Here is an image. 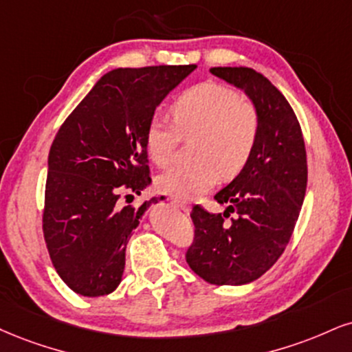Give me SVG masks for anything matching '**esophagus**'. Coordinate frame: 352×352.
<instances>
[{
  "label": "esophagus",
  "mask_w": 352,
  "mask_h": 352,
  "mask_svg": "<svg viewBox=\"0 0 352 352\" xmlns=\"http://www.w3.org/2000/svg\"><path fill=\"white\" fill-rule=\"evenodd\" d=\"M172 203H173V205L179 206L180 210H184L185 213H188V211H190V203H188V201L179 200V198H172Z\"/></svg>",
  "instance_id": "esophagus-1"
}]
</instances>
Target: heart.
I'll use <instances>...</instances> for the list:
<instances>
[{
	"label": "heart",
	"instance_id": "1",
	"mask_svg": "<svg viewBox=\"0 0 352 352\" xmlns=\"http://www.w3.org/2000/svg\"><path fill=\"white\" fill-rule=\"evenodd\" d=\"M170 122L152 120L146 129V151L159 167L170 164L179 135H197L195 165H177L157 177V188L179 200L210 190L218 177L231 179L251 159L259 135V114L248 100L226 85L205 82L185 90L170 104Z\"/></svg>",
	"mask_w": 352,
	"mask_h": 352
}]
</instances>
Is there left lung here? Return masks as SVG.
Here are the masks:
<instances>
[{
  "label": "left lung",
  "mask_w": 352,
  "mask_h": 352,
  "mask_svg": "<svg viewBox=\"0 0 352 352\" xmlns=\"http://www.w3.org/2000/svg\"><path fill=\"white\" fill-rule=\"evenodd\" d=\"M210 72L251 100L259 135L245 167L214 195L226 205L224 213L193 206L195 243L187 262L213 285H245L267 272L289 244L307 192V152L294 109L264 75L245 67ZM231 212L236 218L228 223Z\"/></svg>",
  "instance_id": "1"
}]
</instances>
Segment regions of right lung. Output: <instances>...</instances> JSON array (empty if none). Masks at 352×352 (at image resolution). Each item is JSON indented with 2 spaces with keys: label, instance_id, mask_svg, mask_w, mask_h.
I'll use <instances>...</instances> for the list:
<instances>
[{
  "label": "right lung",
  "instance_id": "1",
  "mask_svg": "<svg viewBox=\"0 0 352 352\" xmlns=\"http://www.w3.org/2000/svg\"><path fill=\"white\" fill-rule=\"evenodd\" d=\"M197 65L116 69L103 75L55 135L47 160L44 238L75 294L118 289L126 245L152 203L122 206L151 185L146 129L155 109Z\"/></svg>",
  "mask_w": 352,
  "mask_h": 352
}]
</instances>
